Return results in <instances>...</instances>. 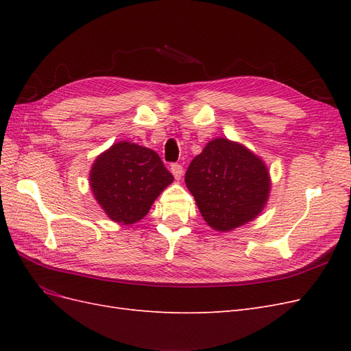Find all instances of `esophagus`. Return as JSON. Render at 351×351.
Segmentation results:
<instances>
[{
    "mask_svg": "<svg viewBox=\"0 0 351 351\" xmlns=\"http://www.w3.org/2000/svg\"><path fill=\"white\" fill-rule=\"evenodd\" d=\"M171 173L176 177V180H180L183 177V167L180 164H173L171 165Z\"/></svg>",
    "mask_w": 351,
    "mask_h": 351,
    "instance_id": "obj_1",
    "label": "esophagus"
}]
</instances>
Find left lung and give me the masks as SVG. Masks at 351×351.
<instances>
[{"label": "left lung", "mask_w": 351, "mask_h": 351, "mask_svg": "<svg viewBox=\"0 0 351 351\" xmlns=\"http://www.w3.org/2000/svg\"><path fill=\"white\" fill-rule=\"evenodd\" d=\"M184 182L208 226L222 232L256 218L271 190L269 171L262 159L224 137L212 139L195 156Z\"/></svg>", "instance_id": "left-lung-1"}]
</instances>
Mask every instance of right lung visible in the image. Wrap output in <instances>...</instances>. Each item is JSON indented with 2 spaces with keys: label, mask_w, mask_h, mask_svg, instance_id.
<instances>
[{
  "label": "right lung",
  "mask_w": 351,
  "mask_h": 351,
  "mask_svg": "<svg viewBox=\"0 0 351 351\" xmlns=\"http://www.w3.org/2000/svg\"><path fill=\"white\" fill-rule=\"evenodd\" d=\"M173 180L155 151L125 141L95 159L89 174L95 199L110 219L123 226L141 221Z\"/></svg>",
  "instance_id": "obj_1"
}]
</instances>
